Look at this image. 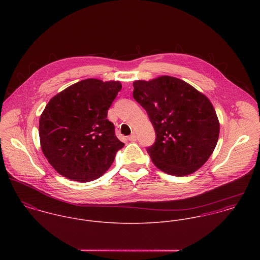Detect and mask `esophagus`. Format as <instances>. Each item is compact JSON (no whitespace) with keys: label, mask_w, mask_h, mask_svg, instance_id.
Here are the masks:
<instances>
[{"label":"esophagus","mask_w":260,"mask_h":260,"mask_svg":"<svg viewBox=\"0 0 260 260\" xmlns=\"http://www.w3.org/2000/svg\"><path fill=\"white\" fill-rule=\"evenodd\" d=\"M128 140H129V141H131V142L136 141V135H135V133H132V134L128 137Z\"/></svg>","instance_id":"esophagus-1"}]
</instances>
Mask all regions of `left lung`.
<instances>
[{"label": "left lung", "mask_w": 260, "mask_h": 260, "mask_svg": "<svg viewBox=\"0 0 260 260\" xmlns=\"http://www.w3.org/2000/svg\"><path fill=\"white\" fill-rule=\"evenodd\" d=\"M133 87V97L147 112L156 133L147 148L154 165L175 176L199 169L219 136V121L209 99L170 76L135 81Z\"/></svg>", "instance_id": "obj_1"}]
</instances>
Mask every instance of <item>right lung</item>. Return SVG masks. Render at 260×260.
I'll use <instances>...</instances> for the list:
<instances>
[{
  "instance_id": "right-lung-1",
  "label": "right lung",
  "mask_w": 260,
  "mask_h": 260,
  "mask_svg": "<svg viewBox=\"0 0 260 260\" xmlns=\"http://www.w3.org/2000/svg\"><path fill=\"white\" fill-rule=\"evenodd\" d=\"M122 85L86 79L54 96L39 121L41 148L64 177L89 182L101 177L124 143L115 135L108 110Z\"/></svg>"
}]
</instances>
